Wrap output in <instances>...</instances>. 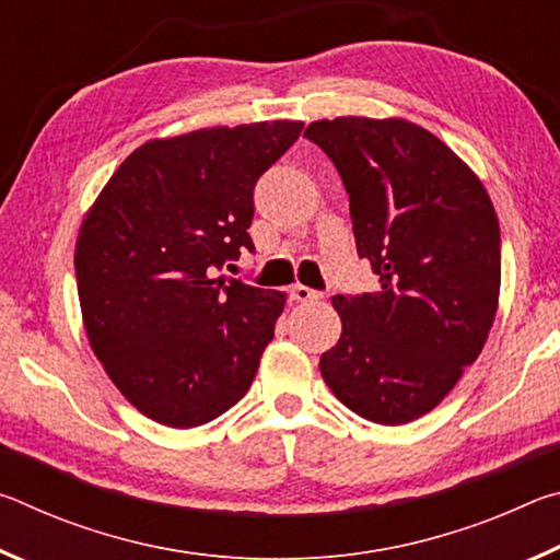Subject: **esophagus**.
Listing matches in <instances>:
<instances>
[{"label":"esophagus","instance_id":"esophagus-1","mask_svg":"<svg viewBox=\"0 0 560 560\" xmlns=\"http://www.w3.org/2000/svg\"><path fill=\"white\" fill-rule=\"evenodd\" d=\"M289 296H291V301H316V299H320V293L308 289V287H303V283H296V287L289 289Z\"/></svg>","mask_w":560,"mask_h":560}]
</instances>
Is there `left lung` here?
Segmentation results:
<instances>
[{"mask_svg": "<svg viewBox=\"0 0 560 560\" xmlns=\"http://www.w3.org/2000/svg\"><path fill=\"white\" fill-rule=\"evenodd\" d=\"M303 138L336 165L358 257L381 277L375 293L334 296L343 334L320 355V375L365 420L412 422L450 395L494 324V205L479 177L410 120H316Z\"/></svg>", "mask_w": 560, "mask_h": 560, "instance_id": "obj_1", "label": "left lung"}]
</instances>
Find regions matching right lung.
I'll return each instance as SVG.
<instances>
[{"label":"right lung","instance_id":"obj_1","mask_svg":"<svg viewBox=\"0 0 560 560\" xmlns=\"http://www.w3.org/2000/svg\"><path fill=\"white\" fill-rule=\"evenodd\" d=\"M301 130L273 120L150 140L83 220L73 264L89 343L150 420L197 428L252 387L287 293L222 269L254 252V187Z\"/></svg>","mask_w":560,"mask_h":560}]
</instances>
